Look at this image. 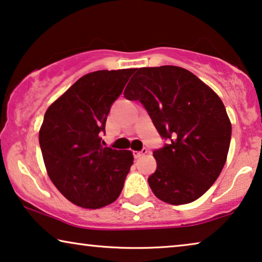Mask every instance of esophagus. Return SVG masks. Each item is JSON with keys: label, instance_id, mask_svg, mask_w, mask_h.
I'll return each instance as SVG.
<instances>
[{"label": "esophagus", "instance_id": "1", "mask_svg": "<svg viewBox=\"0 0 262 262\" xmlns=\"http://www.w3.org/2000/svg\"><path fill=\"white\" fill-rule=\"evenodd\" d=\"M146 153H147V149H146V148H143L142 150H134V152H133V154H134L135 159H139V158L143 157Z\"/></svg>", "mask_w": 262, "mask_h": 262}]
</instances>
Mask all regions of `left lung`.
I'll list each match as a JSON object with an SVG mask.
<instances>
[{
    "instance_id": "left-lung-1",
    "label": "left lung",
    "mask_w": 262,
    "mask_h": 262,
    "mask_svg": "<svg viewBox=\"0 0 262 262\" xmlns=\"http://www.w3.org/2000/svg\"><path fill=\"white\" fill-rule=\"evenodd\" d=\"M123 95L141 102L159 134L169 140L153 152V193L172 205L203 196L222 172L230 146L231 123L219 95L173 65L138 69Z\"/></svg>"
}]
</instances>
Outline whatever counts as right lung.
<instances>
[{
	"mask_svg": "<svg viewBox=\"0 0 262 262\" xmlns=\"http://www.w3.org/2000/svg\"><path fill=\"white\" fill-rule=\"evenodd\" d=\"M136 69L83 76L46 110L39 132L43 163L71 203L99 209L119 198L133 165L132 150L103 147L106 116Z\"/></svg>",
	"mask_w": 262,
	"mask_h": 262,
	"instance_id": "obj_1",
	"label": "right lung"
}]
</instances>
